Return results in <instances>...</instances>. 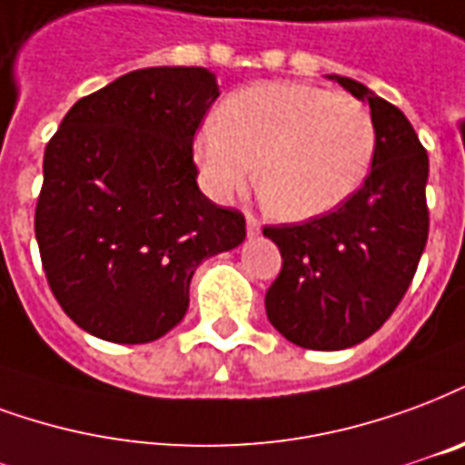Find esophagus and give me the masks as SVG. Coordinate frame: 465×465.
<instances>
[{
  "mask_svg": "<svg viewBox=\"0 0 465 465\" xmlns=\"http://www.w3.org/2000/svg\"><path fill=\"white\" fill-rule=\"evenodd\" d=\"M246 233H249V236H259L261 233V223L256 222L253 216H249V219H246Z\"/></svg>",
  "mask_w": 465,
  "mask_h": 465,
  "instance_id": "esophagus-1",
  "label": "esophagus"
}]
</instances>
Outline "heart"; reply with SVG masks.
Here are the masks:
<instances>
[{
	"instance_id": "1",
	"label": "heart",
	"mask_w": 465,
	"mask_h": 465,
	"mask_svg": "<svg viewBox=\"0 0 465 465\" xmlns=\"http://www.w3.org/2000/svg\"><path fill=\"white\" fill-rule=\"evenodd\" d=\"M370 110L352 95L305 84H256L232 93L194 140L199 172L216 199L256 182L271 212L305 222L338 209L367 177L374 154Z\"/></svg>"
}]
</instances>
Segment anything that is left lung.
Segmentation results:
<instances>
[{
    "label": "left lung",
    "instance_id": "1",
    "mask_svg": "<svg viewBox=\"0 0 465 465\" xmlns=\"http://www.w3.org/2000/svg\"><path fill=\"white\" fill-rule=\"evenodd\" d=\"M330 78L370 103L372 170L335 212L263 229L283 259L266 315L305 350H345L374 335L407 293L429 239V154L411 123L367 85Z\"/></svg>",
    "mask_w": 465,
    "mask_h": 465
}]
</instances>
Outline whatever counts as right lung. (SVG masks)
Instances as JSON below:
<instances>
[{
    "mask_svg": "<svg viewBox=\"0 0 465 465\" xmlns=\"http://www.w3.org/2000/svg\"><path fill=\"white\" fill-rule=\"evenodd\" d=\"M216 98L209 68H140L81 98L49 140L41 263L58 305L95 338H163L187 312L199 263L246 239L242 212L197 184L192 143Z\"/></svg>",
    "mask_w": 465,
    "mask_h": 465,
    "instance_id": "1",
    "label": "right lung"
}]
</instances>
